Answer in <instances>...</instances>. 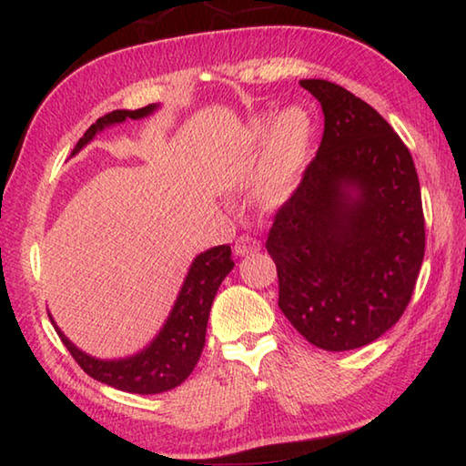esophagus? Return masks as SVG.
I'll use <instances>...</instances> for the list:
<instances>
[{
    "label": "esophagus",
    "instance_id": "34e87169",
    "mask_svg": "<svg viewBox=\"0 0 466 466\" xmlns=\"http://www.w3.org/2000/svg\"><path fill=\"white\" fill-rule=\"evenodd\" d=\"M257 250H260V240H257L255 236H248V234H242L234 244V252L240 257L250 255V252H257Z\"/></svg>",
    "mask_w": 466,
    "mask_h": 466
}]
</instances>
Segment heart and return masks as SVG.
Here are the masks:
<instances>
[{"mask_svg": "<svg viewBox=\"0 0 466 466\" xmlns=\"http://www.w3.org/2000/svg\"><path fill=\"white\" fill-rule=\"evenodd\" d=\"M267 130L268 117H257L250 126L252 142H262ZM309 137V117L299 107L285 109L273 122L265 163L255 183V196L262 208L275 209L293 196L306 167Z\"/></svg>", "mask_w": 466, "mask_h": 466, "instance_id": "b5f03b06", "label": "heart"}]
</instances>
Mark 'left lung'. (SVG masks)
I'll return each mask as SVG.
<instances>
[{
	"mask_svg": "<svg viewBox=\"0 0 466 466\" xmlns=\"http://www.w3.org/2000/svg\"><path fill=\"white\" fill-rule=\"evenodd\" d=\"M321 104L324 137L267 250L279 308L318 349L367 346L403 316L424 260V209L408 147L377 109L324 79H303Z\"/></svg>",
	"mask_w": 466,
	"mask_h": 466,
	"instance_id": "8db88e82",
	"label": "left lung"
}]
</instances>
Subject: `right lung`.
<instances>
[{"instance_id": "1", "label": "right lung", "mask_w": 466, "mask_h": 466, "mask_svg": "<svg viewBox=\"0 0 466 466\" xmlns=\"http://www.w3.org/2000/svg\"><path fill=\"white\" fill-rule=\"evenodd\" d=\"M157 107V104H150L140 109H114V112L101 116L83 134V138L77 142L71 155L79 152L97 132L107 128V126L120 124L126 117L140 120V117H147L155 112ZM232 267V250L228 244L214 247L198 255L196 260L191 262L189 273L185 277V283L179 295H177V301L165 326L160 328L155 340L145 350L128 359L99 360L89 357L58 329L53 316L48 314V318L53 321L56 334L61 336L66 350L73 354L77 365L89 377L109 387L120 389V391L138 395L163 393L181 385L191 375V370L196 369L201 350L206 346V329L211 303H214L218 287L222 285Z\"/></svg>"}]
</instances>
